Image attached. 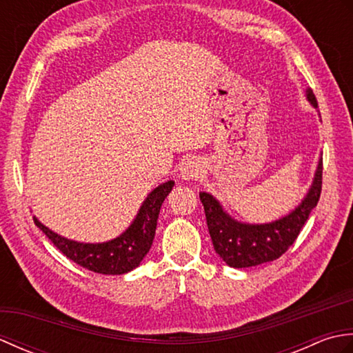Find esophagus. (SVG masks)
<instances>
[{"label":"esophagus","instance_id":"obj_1","mask_svg":"<svg viewBox=\"0 0 353 353\" xmlns=\"http://www.w3.org/2000/svg\"><path fill=\"white\" fill-rule=\"evenodd\" d=\"M201 171H203V165L199 159H186L181 165V177L183 181H194V179H199L201 176Z\"/></svg>","mask_w":353,"mask_h":353}]
</instances>
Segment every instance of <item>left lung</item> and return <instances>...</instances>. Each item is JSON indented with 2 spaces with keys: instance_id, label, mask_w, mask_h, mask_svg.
<instances>
[{
  "instance_id": "left-lung-1",
  "label": "left lung",
  "mask_w": 353,
  "mask_h": 353,
  "mask_svg": "<svg viewBox=\"0 0 353 353\" xmlns=\"http://www.w3.org/2000/svg\"><path fill=\"white\" fill-rule=\"evenodd\" d=\"M306 99L317 108L316 95L311 89H306ZM321 172L323 159L320 157L312 185L302 203L282 219L264 224H249L232 219L219 200L211 194L200 192L209 235L220 258L234 268L254 267L281 258L296 241L311 211L319 203Z\"/></svg>"
}]
</instances>
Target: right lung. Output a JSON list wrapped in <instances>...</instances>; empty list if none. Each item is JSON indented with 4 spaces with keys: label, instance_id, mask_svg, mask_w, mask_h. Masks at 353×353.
I'll use <instances>...</instances> for the list:
<instances>
[{
    "label": "right lung",
    "instance_id": "add662e5",
    "mask_svg": "<svg viewBox=\"0 0 353 353\" xmlns=\"http://www.w3.org/2000/svg\"><path fill=\"white\" fill-rule=\"evenodd\" d=\"M172 186L174 182L168 181L154 188L144 200L130 226L121 235L106 243L72 241L43 226L36 216L33 220L51 243L80 267L101 274H124L137 268L152 247L161 206Z\"/></svg>",
    "mask_w": 353,
    "mask_h": 353
}]
</instances>
